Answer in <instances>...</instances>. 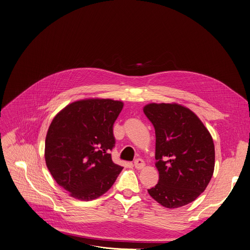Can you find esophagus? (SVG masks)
I'll return each mask as SVG.
<instances>
[{
  "mask_svg": "<svg viewBox=\"0 0 250 250\" xmlns=\"http://www.w3.org/2000/svg\"><path fill=\"white\" fill-rule=\"evenodd\" d=\"M133 165H134V167L136 168V169H141V168H144L145 167V161L142 160L141 158H137V159H135L134 160V162H133Z\"/></svg>",
  "mask_w": 250,
  "mask_h": 250,
  "instance_id": "34e87169",
  "label": "esophagus"
}]
</instances>
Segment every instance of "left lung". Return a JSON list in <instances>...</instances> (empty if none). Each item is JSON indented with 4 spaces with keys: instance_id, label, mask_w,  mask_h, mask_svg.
<instances>
[{
    "instance_id": "1",
    "label": "left lung",
    "mask_w": 250,
    "mask_h": 250,
    "mask_svg": "<svg viewBox=\"0 0 250 250\" xmlns=\"http://www.w3.org/2000/svg\"><path fill=\"white\" fill-rule=\"evenodd\" d=\"M155 129L158 183L149 195L168 208L195 201L207 188L215 168L212 138L189 109L177 104H149L144 108Z\"/></svg>"
}]
</instances>
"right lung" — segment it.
<instances>
[{
	"mask_svg": "<svg viewBox=\"0 0 250 250\" xmlns=\"http://www.w3.org/2000/svg\"><path fill=\"white\" fill-rule=\"evenodd\" d=\"M124 104L110 99L77 101L53 119L45 138V162L56 183L82 201L108 191L124 167L115 164L114 124Z\"/></svg>",
	"mask_w": 250,
	"mask_h": 250,
	"instance_id": "add662e5",
	"label": "right lung"
}]
</instances>
